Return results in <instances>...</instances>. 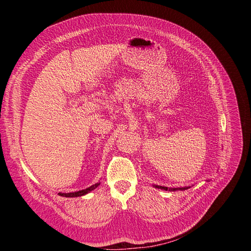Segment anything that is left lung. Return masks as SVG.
I'll return each instance as SVG.
<instances>
[{
	"label": "left lung",
	"instance_id": "1",
	"mask_svg": "<svg viewBox=\"0 0 251 251\" xmlns=\"http://www.w3.org/2000/svg\"><path fill=\"white\" fill-rule=\"evenodd\" d=\"M155 188L162 189V191H169V192H176V191H185V189L189 188L191 186H184V187H166V186H160V185H153Z\"/></svg>",
	"mask_w": 251,
	"mask_h": 251
}]
</instances>
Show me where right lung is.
<instances>
[{
	"label": "right lung",
	"instance_id": "add662e5",
	"mask_svg": "<svg viewBox=\"0 0 251 251\" xmlns=\"http://www.w3.org/2000/svg\"><path fill=\"white\" fill-rule=\"evenodd\" d=\"M100 184V182H97V183L91 185L90 187L85 188V189H81V191H78V192H74V193H58V195L62 196V197H66V198H74V197H81V196H85V195L89 194L90 192L94 191V189Z\"/></svg>",
	"mask_w": 251,
	"mask_h": 251
}]
</instances>
